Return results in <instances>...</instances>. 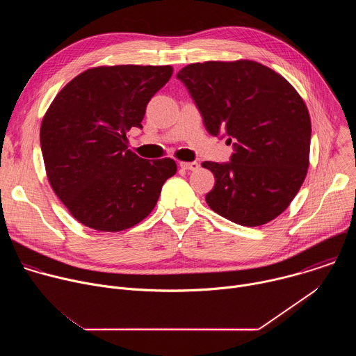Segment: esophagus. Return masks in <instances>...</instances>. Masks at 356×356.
<instances>
[{"label": "esophagus", "mask_w": 356, "mask_h": 356, "mask_svg": "<svg viewBox=\"0 0 356 356\" xmlns=\"http://www.w3.org/2000/svg\"><path fill=\"white\" fill-rule=\"evenodd\" d=\"M180 168L184 170H197L200 165L197 162H180Z\"/></svg>", "instance_id": "34e87169"}]
</instances>
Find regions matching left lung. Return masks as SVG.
Segmentation results:
<instances>
[{
    "instance_id": "1",
    "label": "left lung",
    "mask_w": 356,
    "mask_h": 356,
    "mask_svg": "<svg viewBox=\"0 0 356 356\" xmlns=\"http://www.w3.org/2000/svg\"><path fill=\"white\" fill-rule=\"evenodd\" d=\"M206 129L228 136L231 162H204L216 184L206 195L221 217L259 227L280 216L306 179L309 110L294 87L253 60L191 63L177 73Z\"/></svg>"
}]
</instances>
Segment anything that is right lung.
<instances>
[{"label":"right lung","instance_id":"obj_1","mask_svg":"<svg viewBox=\"0 0 356 356\" xmlns=\"http://www.w3.org/2000/svg\"><path fill=\"white\" fill-rule=\"evenodd\" d=\"M172 66H99L67 83L47 108L40 147L47 180L69 213L104 232L128 229L155 209L176 170L170 158L146 161L128 149L146 106Z\"/></svg>","mask_w":356,"mask_h":356}]
</instances>
